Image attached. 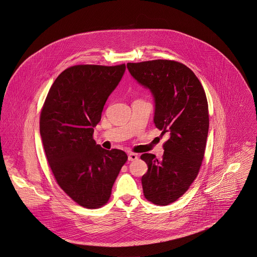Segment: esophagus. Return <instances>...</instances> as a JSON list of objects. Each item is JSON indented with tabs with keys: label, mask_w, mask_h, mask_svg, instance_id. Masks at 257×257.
<instances>
[{
	"label": "esophagus",
	"mask_w": 257,
	"mask_h": 257,
	"mask_svg": "<svg viewBox=\"0 0 257 257\" xmlns=\"http://www.w3.org/2000/svg\"><path fill=\"white\" fill-rule=\"evenodd\" d=\"M138 159V156L136 154H134V153H130V154L128 155V160L129 161H135V160H137Z\"/></svg>",
	"instance_id": "esophagus-1"
}]
</instances>
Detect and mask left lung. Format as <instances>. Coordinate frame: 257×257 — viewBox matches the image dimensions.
I'll use <instances>...</instances> for the list:
<instances>
[{
	"mask_svg": "<svg viewBox=\"0 0 257 257\" xmlns=\"http://www.w3.org/2000/svg\"><path fill=\"white\" fill-rule=\"evenodd\" d=\"M127 68L151 91L155 126L170 135L161 160L153 154L141 155L148 165L141 179L143 193L155 205H170L188 191L204 159L208 132L205 90L196 74L178 61L129 62Z\"/></svg>",
	"mask_w": 257,
	"mask_h": 257,
	"instance_id": "8db88e82",
	"label": "left lung"
}]
</instances>
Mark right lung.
<instances>
[{
	"instance_id": "obj_1",
	"label": "right lung",
	"mask_w": 257,
	"mask_h": 257,
	"mask_svg": "<svg viewBox=\"0 0 257 257\" xmlns=\"http://www.w3.org/2000/svg\"><path fill=\"white\" fill-rule=\"evenodd\" d=\"M125 69V64L66 68L54 80L41 112L40 132L52 174L64 193L86 208L108 202L128 159L122 150L103 149L92 137Z\"/></svg>"
}]
</instances>
